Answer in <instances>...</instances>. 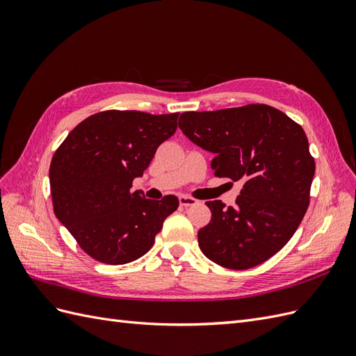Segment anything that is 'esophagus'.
I'll return each mask as SVG.
<instances>
[{"instance_id": "obj_1", "label": "esophagus", "mask_w": 356, "mask_h": 356, "mask_svg": "<svg viewBox=\"0 0 356 356\" xmlns=\"http://www.w3.org/2000/svg\"><path fill=\"white\" fill-rule=\"evenodd\" d=\"M179 204L181 207L184 208H188V207H195V204H197V200L195 197H188V196H179Z\"/></svg>"}]
</instances>
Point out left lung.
<instances>
[{
    "mask_svg": "<svg viewBox=\"0 0 356 356\" xmlns=\"http://www.w3.org/2000/svg\"><path fill=\"white\" fill-rule=\"evenodd\" d=\"M178 124L215 154V175L243 184L234 207L207 202L212 217L197 233L202 252L232 270L267 261L293 238L310 203L315 159L303 127L266 104L187 111Z\"/></svg>",
    "mask_w": 356,
    "mask_h": 356,
    "instance_id": "obj_1",
    "label": "left lung"
}]
</instances>
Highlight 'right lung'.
I'll use <instances>...</instances> for the list:
<instances>
[{
  "label": "right lung",
  "instance_id": "obj_1",
  "mask_svg": "<svg viewBox=\"0 0 356 356\" xmlns=\"http://www.w3.org/2000/svg\"><path fill=\"white\" fill-rule=\"evenodd\" d=\"M178 115L96 113L75 126L53 154V211L96 261L118 266L138 260L177 211V196L149 200L131 187L159 145L175 134Z\"/></svg>",
  "mask_w": 356,
  "mask_h": 356
}]
</instances>
